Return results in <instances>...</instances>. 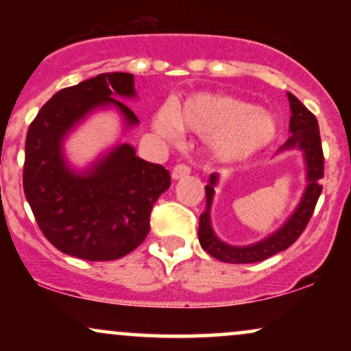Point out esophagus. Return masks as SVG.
Masks as SVG:
<instances>
[{
  "label": "esophagus",
  "instance_id": "1",
  "mask_svg": "<svg viewBox=\"0 0 351 351\" xmlns=\"http://www.w3.org/2000/svg\"><path fill=\"white\" fill-rule=\"evenodd\" d=\"M189 171H191V170H189L188 165L178 163V165H175V167H173V170H171V178H173V180H181V178H184V176H188Z\"/></svg>",
  "mask_w": 351,
  "mask_h": 351
}]
</instances>
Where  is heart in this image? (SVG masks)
Segmentation results:
<instances>
[{
	"instance_id": "b5f03b06",
	"label": "heart",
	"mask_w": 351,
	"mask_h": 351,
	"mask_svg": "<svg viewBox=\"0 0 351 351\" xmlns=\"http://www.w3.org/2000/svg\"><path fill=\"white\" fill-rule=\"evenodd\" d=\"M153 128L165 140L180 138L181 130L211 136V152L224 162L247 158L269 145L277 134V123L251 104L226 95L196 94L183 104L162 108L153 117Z\"/></svg>"
}]
</instances>
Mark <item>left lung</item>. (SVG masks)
<instances>
[{"instance_id":"1","label":"left lung","mask_w":351,"mask_h":351,"mask_svg":"<svg viewBox=\"0 0 351 351\" xmlns=\"http://www.w3.org/2000/svg\"><path fill=\"white\" fill-rule=\"evenodd\" d=\"M289 102H291L292 117L289 122V136L287 142L282 150H292L299 148L304 152L305 168H307V188H305L304 196H302L299 206L292 213V216L282 224L280 229L272 232L271 236L259 243L251 245H229L217 239L211 228V217H209V209H211L213 196H215V186L217 181V175H211L209 184H206V209L199 216L198 237L201 247L217 261L229 264H251L261 263L274 254L285 251L287 247L299 239L304 229L307 228L310 217L313 215V209L322 193L320 180L324 178V152H322L320 130H318L317 117L308 110L304 104L300 102L295 95L289 92Z\"/></svg>"}]
</instances>
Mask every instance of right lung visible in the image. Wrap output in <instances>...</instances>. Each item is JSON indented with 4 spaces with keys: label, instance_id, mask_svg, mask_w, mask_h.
I'll list each match as a JSON object with an SVG mask.
<instances>
[{
    "label": "right lung",
    "instance_id": "add662e5",
    "mask_svg": "<svg viewBox=\"0 0 351 351\" xmlns=\"http://www.w3.org/2000/svg\"><path fill=\"white\" fill-rule=\"evenodd\" d=\"M114 97H135L134 75L107 72L56 92L26 135L23 186L46 239L86 261H115L138 247L150 231L155 201L171 184L170 171L117 145L87 171H74L62 142L74 125L99 107L115 106L128 127L138 119Z\"/></svg>",
    "mask_w": 351,
    "mask_h": 351
}]
</instances>
